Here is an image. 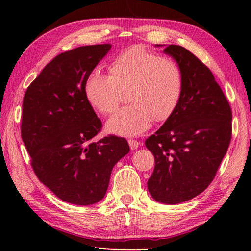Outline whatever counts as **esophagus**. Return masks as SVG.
Here are the masks:
<instances>
[{
	"instance_id": "esophagus-1",
	"label": "esophagus",
	"mask_w": 251,
	"mask_h": 251,
	"mask_svg": "<svg viewBox=\"0 0 251 251\" xmlns=\"http://www.w3.org/2000/svg\"><path fill=\"white\" fill-rule=\"evenodd\" d=\"M128 143H129V147H130L131 150H136V149H138V147H139V146L141 145L140 142H138V141L135 140V139H129V140H128Z\"/></svg>"
}]
</instances>
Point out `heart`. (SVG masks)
Here are the masks:
<instances>
[{"mask_svg": "<svg viewBox=\"0 0 251 251\" xmlns=\"http://www.w3.org/2000/svg\"><path fill=\"white\" fill-rule=\"evenodd\" d=\"M110 75L95 72L85 84V95L95 110L112 114L127 93L131 104L119 110L109 120L112 134L134 137L154 122L172 116L182 97L184 78L179 65L140 45L131 46L117 56L109 68Z\"/></svg>", "mask_w": 251, "mask_h": 251, "instance_id": "1", "label": "heart"}]
</instances>
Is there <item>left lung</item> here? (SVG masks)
Instances as JSON below:
<instances>
[{
  "mask_svg": "<svg viewBox=\"0 0 251 251\" xmlns=\"http://www.w3.org/2000/svg\"><path fill=\"white\" fill-rule=\"evenodd\" d=\"M183 73V94L175 113L146 140L155 166L148 180L154 200L179 204L204 192L232 138V110L214 74L190 50L164 49Z\"/></svg>",
  "mask_w": 251,
  "mask_h": 251,
  "instance_id": "obj_1",
  "label": "left lung"
}]
</instances>
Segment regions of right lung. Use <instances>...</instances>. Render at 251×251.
<instances>
[{
    "label": "right lung",
    "mask_w": 251,
    "mask_h": 251,
    "mask_svg": "<svg viewBox=\"0 0 251 251\" xmlns=\"http://www.w3.org/2000/svg\"><path fill=\"white\" fill-rule=\"evenodd\" d=\"M110 44L81 46L56 56L26 88L21 138L42 183L60 200L87 206L103 199L114 165L129 152L125 138L92 141L101 123L85 84Z\"/></svg>",
    "instance_id": "add662e5"
}]
</instances>
